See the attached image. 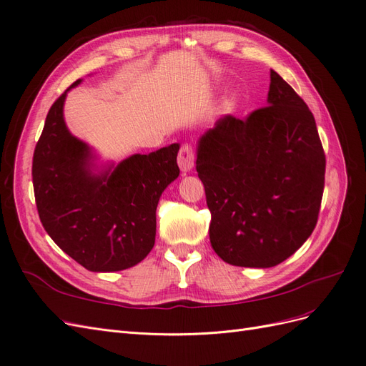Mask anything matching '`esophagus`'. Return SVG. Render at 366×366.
I'll return each instance as SVG.
<instances>
[{
	"mask_svg": "<svg viewBox=\"0 0 366 366\" xmlns=\"http://www.w3.org/2000/svg\"><path fill=\"white\" fill-rule=\"evenodd\" d=\"M177 162H179V166L182 172H189L194 168V162H195V154L191 145H184L182 147L180 152H179V157H177Z\"/></svg>",
	"mask_w": 366,
	"mask_h": 366,
	"instance_id": "obj_1",
	"label": "esophagus"
}]
</instances>
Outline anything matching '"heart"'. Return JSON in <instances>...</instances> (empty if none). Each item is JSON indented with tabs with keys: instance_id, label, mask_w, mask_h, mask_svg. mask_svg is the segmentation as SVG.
Here are the masks:
<instances>
[{
	"instance_id": "b5f03b06",
	"label": "heart",
	"mask_w": 366,
	"mask_h": 366,
	"mask_svg": "<svg viewBox=\"0 0 366 366\" xmlns=\"http://www.w3.org/2000/svg\"><path fill=\"white\" fill-rule=\"evenodd\" d=\"M223 109L224 112H229V109H232L235 107V97H227V99H224V102H223Z\"/></svg>"
}]
</instances>
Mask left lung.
I'll list each match as a JSON object with an SVG mask.
<instances>
[{
    "mask_svg": "<svg viewBox=\"0 0 366 366\" xmlns=\"http://www.w3.org/2000/svg\"><path fill=\"white\" fill-rule=\"evenodd\" d=\"M197 172L212 215L210 244L224 262L269 269L312 235L325 154L312 112L276 71L267 107L221 117L198 139Z\"/></svg>",
    "mask_w": 366,
    "mask_h": 366,
    "instance_id": "1",
    "label": "left lung"
}]
</instances>
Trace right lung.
Instances as JSON below:
<instances>
[{
	"label": "right lung",
	"instance_id": "obj_1",
	"mask_svg": "<svg viewBox=\"0 0 366 366\" xmlns=\"http://www.w3.org/2000/svg\"><path fill=\"white\" fill-rule=\"evenodd\" d=\"M81 82L47 114L33 154L35 200L44 229L69 257L90 272H119L154 247L157 204L180 174V145L99 166L93 148L64 120L65 97Z\"/></svg>",
	"mask_w": 366,
	"mask_h": 366
}]
</instances>
